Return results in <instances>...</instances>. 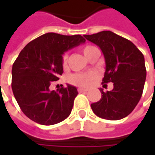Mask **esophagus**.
Segmentation results:
<instances>
[{"instance_id":"esophagus-1","label":"esophagus","mask_w":155,"mask_h":155,"mask_svg":"<svg viewBox=\"0 0 155 155\" xmlns=\"http://www.w3.org/2000/svg\"><path fill=\"white\" fill-rule=\"evenodd\" d=\"M78 91H79L80 93H81V92H87V91H88V90H86V89H81V88H79V89H78Z\"/></svg>"}]
</instances>
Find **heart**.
Here are the masks:
<instances>
[{"instance_id":"1","label":"heart","mask_w":155,"mask_h":155,"mask_svg":"<svg viewBox=\"0 0 155 155\" xmlns=\"http://www.w3.org/2000/svg\"><path fill=\"white\" fill-rule=\"evenodd\" d=\"M92 46H86L83 47V54L86 55L87 53L92 48ZM67 61H68V54H64L63 57H62V64L63 66H66L67 64ZM97 77L95 73H78V74H72L69 81L71 83H73L74 85L80 86V87H88L90 85L92 84V82L95 81V79Z\"/></svg>"}]
</instances>
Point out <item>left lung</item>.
Listing matches in <instances>:
<instances>
[{"instance_id":"obj_1","label":"left lung","mask_w":155,"mask_h":155,"mask_svg":"<svg viewBox=\"0 0 155 155\" xmlns=\"http://www.w3.org/2000/svg\"><path fill=\"white\" fill-rule=\"evenodd\" d=\"M84 38L101 49L106 71L102 83L113 82L112 91H103L101 99L91 105L98 117L118 120L128 116L143 94L146 78L144 57L130 40L112 31H101Z\"/></svg>"}]
</instances>
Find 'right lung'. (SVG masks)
I'll return each instance as SVG.
<instances>
[{
    "mask_svg": "<svg viewBox=\"0 0 155 155\" xmlns=\"http://www.w3.org/2000/svg\"><path fill=\"white\" fill-rule=\"evenodd\" d=\"M85 42L81 35L47 33L30 41L17 57L12 71V88L22 112L36 123L51 126L71 114L77 89L67 85L50 91L63 74V54Z\"/></svg>",
    "mask_w": 155,
    "mask_h": 155,
    "instance_id": "right-lung-1",
    "label": "right lung"
}]
</instances>
